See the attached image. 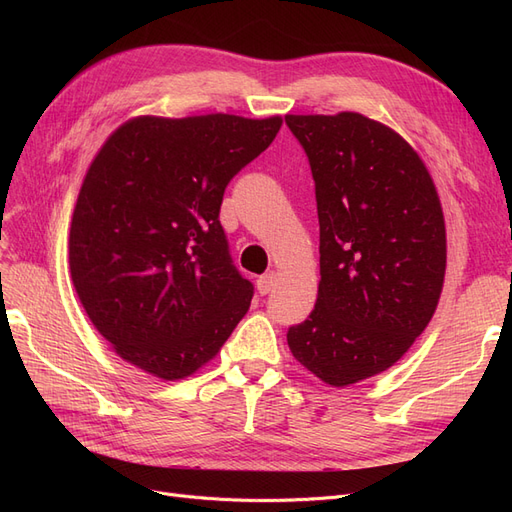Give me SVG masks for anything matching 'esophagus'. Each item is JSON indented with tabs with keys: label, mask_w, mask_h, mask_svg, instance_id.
Wrapping results in <instances>:
<instances>
[{
	"label": "esophagus",
	"mask_w": 512,
	"mask_h": 512,
	"mask_svg": "<svg viewBox=\"0 0 512 512\" xmlns=\"http://www.w3.org/2000/svg\"><path fill=\"white\" fill-rule=\"evenodd\" d=\"M275 282H277V275L271 271V273H267V275H260V277H258V280H256V288H258L260 294H269V292L273 290Z\"/></svg>",
	"instance_id": "obj_1"
}]
</instances>
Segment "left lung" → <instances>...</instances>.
<instances>
[{
  "label": "left lung",
  "instance_id": "8db88e82",
  "mask_svg": "<svg viewBox=\"0 0 512 512\" xmlns=\"http://www.w3.org/2000/svg\"><path fill=\"white\" fill-rule=\"evenodd\" d=\"M316 183L320 282L288 348L329 386L393 367L444 286L446 226L429 170L404 136L361 113L286 115Z\"/></svg>",
  "mask_w": 512,
  "mask_h": 512
}]
</instances>
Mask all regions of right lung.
I'll use <instances>...</instances> for the list:
<instances>
[{"label":"right lung","instance_id":"right-lung-1","mask_svg":"<svg viewBox=\"0 0 512 512\" xmlns=\"http://www.w3.org/2000/svg\"><path fill=\"white\" fill-rule=\"evenodd\" d=\"M282 123L138 115L98 149L72 211L68 262L87 318L119 359L175 382L218 356L254 294L230 265L224 190Z\"/></svg>","mask_w":512,"mask_h":512}]
</instances>
